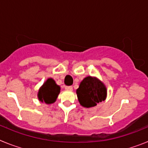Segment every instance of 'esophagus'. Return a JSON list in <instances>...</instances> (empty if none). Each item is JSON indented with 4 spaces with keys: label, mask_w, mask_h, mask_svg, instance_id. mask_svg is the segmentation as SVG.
<instances>
[{
    "label": "esophagus",
    "mask_w": 148,
    "mask_h": 148,
    "mask_svg": "<svg viewBox=\"0 0 148 148\" xmlns=\"http://www.w3.org/2000/svg\"><path fill=\"white\" fill-rule=\"evenodd\" d=\"M65 90H73V87H72V86H66V87H65Z\"/></svg>",
    "instance_id": "esophagus-1"
}]
</instances>
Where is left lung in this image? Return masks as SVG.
<instances>
[{
	"label": "left lung",
	"instance_id": "1",
	"mask_svg": "<svg viewBox=\"0 0 148 148\" xmlns=\"http://www.w3.org/2000/svg\"><path fill=\"white\" fill-rule=\"evenodd\" d=\"M78 101L84 108H92L98 103L105 100L107 88L99 79L95 77L87 76L80 83L76 90Z\"/></svg>",
	"mask_w": 148,
	"mask_h": 148
}]
</instances>
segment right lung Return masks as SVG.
Listing matches in <instances>:
<instances>
[{"label": "right lung", "mask_w": 148, "mask_h": 148, "mask_svg": "<svg viewBox=\"0 0 148 148\" xmlns=\"http://www.w3.org/2000/svg\"><path fill=\"white\" fill-rule=\"evenodd\" d=\"M61 87L56 83L52 78H48L41 87L38 92V98L41 102L50 104L54 103L60 93Z\"/></svg>", "instance_id": "obj_1"}]
</instances>
